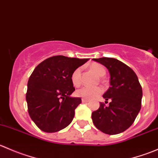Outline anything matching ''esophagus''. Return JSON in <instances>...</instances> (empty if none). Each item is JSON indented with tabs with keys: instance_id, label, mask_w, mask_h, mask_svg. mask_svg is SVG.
Masks as SVG:
<instances>
[{
	"instance_id": "esophagus-1",
	"label": "esophagus",
	"mask_w": 158,
	"mask_h": 158,
	"mask_svg": "<svg viewBox=\"0 0 158 158\" xmlns=\"http://www.w3.org/2000/svg\"><path fill=\"white\" fill-rule=\"evenodd\" d=\"M82 102H83V103H87V102H89L88 100L85 99V98H82Z\"/></svg>"
}]
</instances>
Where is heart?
<instances>
[{
	"mask_svg": "<svg viewBox=\"0 0 158 158\" xmlns=\"http://www.w3.org/2000/svg\"><path fill=\"white\" fill-rule=\"evenodd\" d=\"M91 69L93 70L99 77H103L106 75V70L105 69L104 66L102 65L99 64V63H92L90 66ZM82 68L79 67L76 69L72 73L71 76V81L73 85L76 87L79 86L82 84ZM103 92V89L102 87L96 86V87H89V86H84L82 88L78 89L76 91V94L77 96L83 98L85 99H94V98H97Z\"/></svg>",
	"mask_w": 158,
	"mask_h": 158,
	"instance_id": "1",
	"label": "heart"
}]
</instances>
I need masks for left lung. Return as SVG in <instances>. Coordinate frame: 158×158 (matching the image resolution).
I'll use <instances>...</instances> for the list:
<instances>
[{"mask_svg":"<svg viewBox=\"0 0 158 158\" xmlns=\"http://www.w3.org/2000/svg\"><path fill=\"white\" fill-rule=\"evenodd\" d=\"M106 66L110 73L109 89L103 95L109 106L100 103L92 113L94 125L107 135H117L133 124L141 108L142 88L138 76L129 66L114 58L92 59Z\"/></svg>","mask_w":158,"mask_h":158,"instance_id":"1","label":"left lung"}]
</instances>
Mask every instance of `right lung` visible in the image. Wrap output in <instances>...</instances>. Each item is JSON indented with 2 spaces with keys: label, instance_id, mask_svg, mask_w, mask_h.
Returning a JSON list of instances; mask_svg holds the SVG:
<instances>
[{
  "label": "right lung",
  "instance_id": "1",
  "mask_svg": "<svg viewBox=\"0 0 158 158\" xmlns=\"http://www.w3.org/2000/svg\"><path fill=\"white\" fill-rule=\"evenodd\" d=\"M88 60L54 56L33 70L28 80L26 100L30 118L41 131L56 132L71 123L75 109L82 102L80 98L70 96L75 91L72 73Z\"/></svg>",
  "mask_w": 158,
  "mask_h": 158
}]
</instances>
